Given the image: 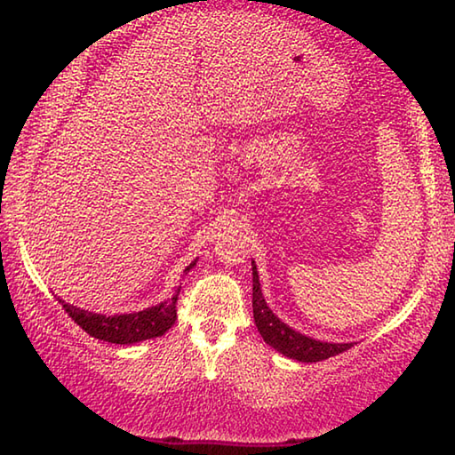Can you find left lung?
I'll return each mask as SVG.
<instances>
[{"instance_id":"obj_1","label":"left lung","mask_w":455,"mask_h":455,"mask_svg":"<svg viewBox=\"0 0 455 455\" xmlns=\"http://www.w3.org/2000/svg\"><path fill=\"white\" fill-rule=\"evenodd\" d=\"M252 317H255L257 329L260 337L265 339V343L271 345L273 349L281 351L283 355L305 361V363H317V361L339 355V353L353 347V343L315 341V339L297 333V331L284 325L279 317H275L273 311L265 303L263 292H260L255 263H252Z\"/></svg>"}]
</instances>
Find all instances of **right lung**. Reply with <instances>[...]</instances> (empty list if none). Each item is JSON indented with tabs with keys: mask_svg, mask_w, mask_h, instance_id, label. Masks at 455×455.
<instances>
[{
	"mask_svg": "<svg viewBox=\"0 0 455 455\" xmlns=\"http://www.w3.org/2000/svg\"><path fill=\"white\" fill-rule=\"evenodd\" d=\"M196 263V260H195ZM195 263H190L184 273H188ZM180 287H176V295L171 301H164L156 307H150V309L138 311V313H128V315H112V317H106V315L100 313H88L82 311L78 307L68 305L60 301L68 317H72L74 323L86 331L90 337L102 339L108 343L116 345H130L144 341V339H154L164 335L168 329L174 325L176 321V301H179Z\"/></svg>",
	"mask_w": 455,
	"mask_h": 455,
	"instance_id": "1",
	"label": "right lung"
}]
</instances>
